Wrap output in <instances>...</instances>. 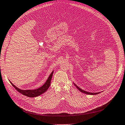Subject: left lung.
Listing matches in <instances>:
<instances>
[{"instance_id":"8db88e82","label":"left lung","mask_w":125,"mask_h":125,"mask_svg":"<svg viewBox=\"0 0 125 125\" xmlns=\"http://www.w3.org/2000/svg\"><path fill=\"white\" fill-rule=\"evenodd\" d=\"M74 85H75V86L78 89V90L82 93H83L84 94H92V95H94V94H98L99 93H100V92L99 93H90V92H87L86 91H83V90H82V89H81L80 87H79L78 86H77L75 83H74Z\"/></svg>"}]
</instances>
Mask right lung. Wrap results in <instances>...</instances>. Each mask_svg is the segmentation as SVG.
Listing matches in <instances>:
<instances>
[{
	"mask_svg": "<svg viewBox=\"0 0 125 125\" xmlns=\"http://www.w3.org/2000/svg\"><path fill=\"white\" fill-rule=\"evenodd\" d=\"M53 73V71L50 75L48 79H47V80L45 82V83L43 86H42L41 87H40V88H39L38 89H36V90H20V89L18 88V87H17L15 85H14L10 81V82L11 84L13 85V86L14 88H15L16 90L18 92L24 95V96H26L27 97H31V98L39 96H40V95L43 94L46 91H47V90H48V88L49 87V86L50 85V84H51V80L52 79Z\"/></svg>",
	"mask_w": 125,
	"mask_h": 125,
	"instance_id": "add662e5",
	"label": "right lung"
}]
</instances>
